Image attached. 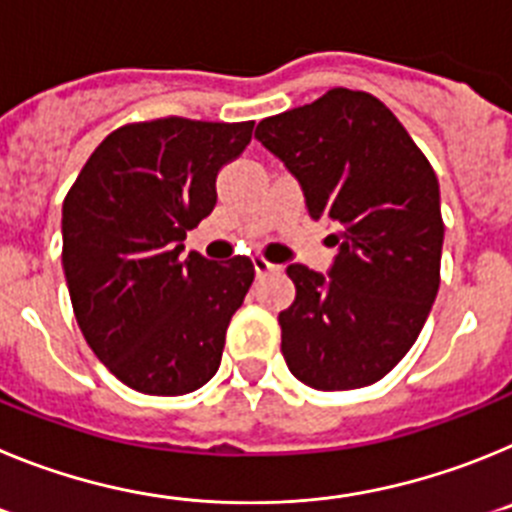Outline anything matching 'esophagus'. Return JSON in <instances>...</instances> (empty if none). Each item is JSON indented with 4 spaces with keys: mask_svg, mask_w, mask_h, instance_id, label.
Listing matches in <instances>:
<instances>
[{
    "mask_svg": "<svg viewBox=\"0 0 512 512\" xmlns=\"http://www.w3.org/2000/svg\"><path fill=\"white\" fill-rule=\"evenodd\" d=\"M253 269H256V277H266V274H274V271H279L277 264H271V261L261 259V256H256L253 259Z\"/></svg>",
    "mask_w": 512,
    "mask_h": 512,
    "instance_id": "esophagus-1",
    "label": "esophagus"
}]
</instances>
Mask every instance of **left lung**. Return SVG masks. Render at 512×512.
<instances>
[{"mask_svg": "<svg viewBox=\"0 0 512 512\" xmlns=\"http://www.w3.org/2000/svg\"><path fill=\"white\" fill-rule=\"evenodd\" d=\"M300 182L312 220L336 225L328 277L289 264L279 312L289 372L312 390L374 384L408 354L441 284L436 171L377 97L330 89L256 128Z\"/></svg>", "mask_w": 512, "mask_h": 512, "instance_id": "8db88e82", "label": "left lung"}]
</instances>
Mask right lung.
Listing matches in <instances>:
<instances>
[{"label": "right lung", "mask_w": 512, "mask_h": 512, "mask_svg": "<svg viewBox=\"0 0 512 512\" xmlns=\"http://www.w3.org/2000/svg\"><path fill=\"white\" fill-rule=\"evenodd\" d=\"M253 122L161 117L94 148L63 200V274L76 323L122 384L187 395L215 377L225 330L253 282L246 256L182 259L187 230L217 202V174Z\"/></svg>", "instance_id": "add662e5"}]
</instances>
